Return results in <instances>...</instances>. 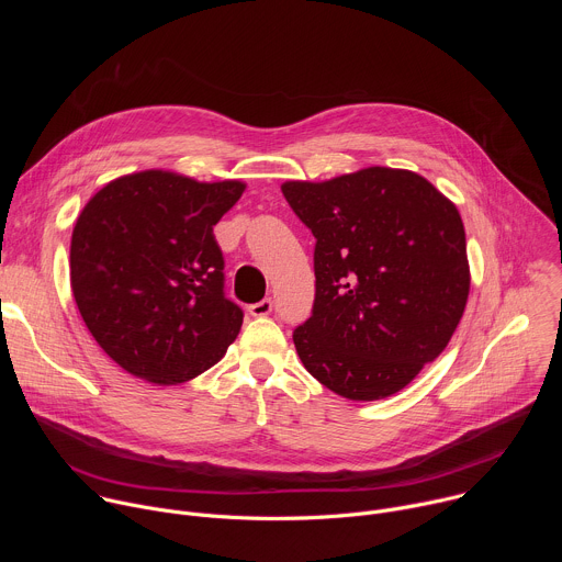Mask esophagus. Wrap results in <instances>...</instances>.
I'll return each mask as SVG.
<instances>
[{
	"instance_id": "esophagus-1",
	"label": "esophagus",
	"mask_w": 562,
	"mask_h": 562,
	"mask_svg": "<svg viewBox=\"0 0 562 562\" xmlns=\"http://www.w3.org/2000/svg\"><path fill=\"white\" fill-rule=\"evenodd\" d=\"M271 311H273L271 297H265V300H260V302H256V304L249 306V313H251L254 317H265V315H269Z\"/></svg>"
}]
</instances>
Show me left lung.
<instances>
[{"label":"left lung","mask_w":562,"mask_h":562,"mask_svg":"<svg viewBox=\"0 0 562 562\" xmlns=\"http://www.w3.org/2000/svg\"><path fill=\"white\" fill-rule=\"evenodd\" d=\"M315 237L313 313L293 331L304 369L334 393L382 400L449 345L469 297L462 217L429 180L369 167L282 184Z\"/></svg>","instance_id":"1"}]
</instances>
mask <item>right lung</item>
Returning a JSON list of instances; mask_svg holds the SVG:
<instances>
[{
  "mask_svg": "<svg viewBox=\"0 0 562 562\" xmlns=\"http://www.w3.org/2000/svg\"><path fill=\"white\" fill-rule=\"evenodd\" d=\"M139 171L100 189L70 237V289L95 342L131 375L180 384L220 362L243 327L224 297L213 226L245 193Z\"/></svg>",
  "mask_w": 562,
  "mask_h": 562,
  "instance_id": "right-lung-1",
  "label": "right lung"
}]
</instances>
